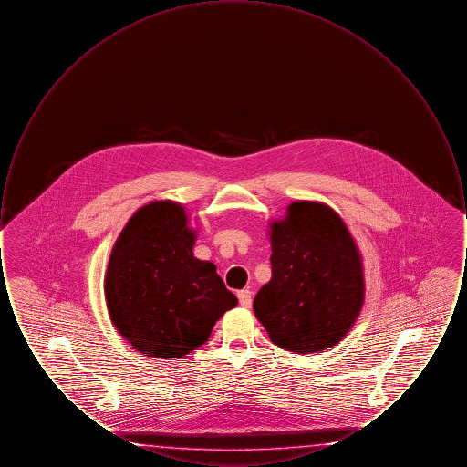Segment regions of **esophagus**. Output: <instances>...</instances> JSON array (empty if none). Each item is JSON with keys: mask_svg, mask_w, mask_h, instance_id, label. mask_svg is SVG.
<instances>
[{"mask_svg": "<svg viewBox=\"0 0 467 467\" xmlns=\"http://www.w3.org/2000/svg\"><path fill=\"white\" fill-rule=\"evenodd\" d=\"M238 299H240V305H242L244 308H250V306H252V290H240V292H238Z\"/></svg>", "mask_w": 467, "mask_h": 467, "instance_id": "esophagus-1", "label": "esophagus"}]
</instances>
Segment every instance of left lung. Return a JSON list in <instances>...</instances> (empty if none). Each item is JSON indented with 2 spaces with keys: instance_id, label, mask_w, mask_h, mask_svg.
Wrapping results in <instances>:
<instances>
[{
  "instance_id": "left-lung-1",
  "label": "left lung",
  "mask_w": 467,
  "mask_h": 467,
  "mask_svg": "<svg viewBox=\"0 0 467 467\" xmlns=\"http://www.w3.org/2000/svg\"><path fill=\"white\" fill-rule=\"evenodd\" d=\"M271 280L254 299L271 341L296 354L322 352L356 322L364 276L356 242L333 210L296 201L271 223Z\"/></svg>"
}]
</instances>
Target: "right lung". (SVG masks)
Returning a JSON list of instances; mask_svg holds the SVG:
<instances>
[{"instance_id": "add662e5", "label": "right lung", "mask_w": 467, "mask_h": 467, "mask_svg": "<svg viewBox=\"0 0 467 467\" xmlns=\"http://www.w3.org/2000/svg\"><path fill=\"white\" fill-rule=\"evenodd\" d=\"M192 246L194 233L173 201L140 208L115 242L105 280L107 306L117 331L141 354H191L238 305L217 266L196 259Z\"/></svg>"}]
</instances>
